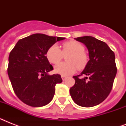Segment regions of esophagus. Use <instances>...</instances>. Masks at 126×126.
<instances>
[{"mask_svg": "<svg viewBox=\"0 0 126 126\" xmlns=\"http://www.w3.org/2000/svg\"><path fill=\"white\" fill-rule=\"evenodd\" d=\"M61 79H62L63 80H65V79H66V76H65V75H61Z\"/></svg>", "mask_w": 126, "mask_h": 126, "instance_id": "34e87169", "label": "esophagus"}]
</instances>
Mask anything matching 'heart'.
<instances>
[{
    "label": "heart",
    "instance_id": "obj_1",
    "mask_svg": "<svg viewBox=\"0 0 126 126\" xmlns=\"http://www.w3.org/2000/svg\"><path fill=\"white\" fill-rule=\"evenodd\" d=\"M62 51L56 44L49 47L46 52V57L49 63H58L63 55L68 54L66 63H58L54 67V71L62 75H69L77 71L82 70L88 64V56L84 51V46L77 41H69L62 45Z\"/></svg>",
    "mask_w": 126,
    "mask_h": 126
}]
</instances>
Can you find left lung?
I'll return each instance as SVG.
<instances>
[{
	"label": "left lung",
	"instance_id": "obj_1",
	"mask_svg": "<svg viewBox=\"0 0 126 126\" xmlns=\"http://www.w3.org/2000/svg\"><path fill=\"white\" fill-rule=\"evenodd\" d=\"M75 40L88 48L90 60L80 75L73 77L75 84L70 89V94L78 105L92 107L103 101L111 91L117 72L115 55L105 42L93 36H81ZM82 75L86 77L79 78Z\"/></svg>",
	"mask_w": 126,
	"mask_h": 126
}]
</instances>
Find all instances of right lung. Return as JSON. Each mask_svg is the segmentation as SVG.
<instances>
[{
    "instance_id": "right-lung-1",
    "label": "right lung",
    "mask_w": 126,
    "mask_h": 126,
    "mask_svg": "<svg viewBox=\"0 0 126 126\" xmlns=\"http://www.w3.org/2000/svg\"><path fill=\"white\" fill-rule=\"evenodd\" d=\"M65 38L36 33L20 39L11 51L8 74L17 97L27 105L40 107L51 101L61 75H48L53 70L46 52Z\"/></svg>"
}]
</instances>
